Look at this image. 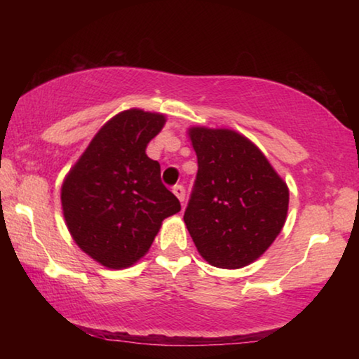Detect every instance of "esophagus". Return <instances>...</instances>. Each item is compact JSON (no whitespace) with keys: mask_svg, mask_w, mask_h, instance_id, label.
<instances>
[{"mask_svg":"<svg viewBox=\"0 0 359 359\" xmlns=\"http://www.w3.org/2000/svg\"><path fill=\"white\" fill-rule=\"evenodd\" d=\"M172 191H174V194L175 196L179 198V201L184 204V201H185V188L182 187V185H175L174 188H172Z\"/></svg>","mask_w":359,"mask_h":359,"instance_id":"34e87169","label":"esophagus"}]
</instances>
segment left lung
<instances>
[{
	"label": "left lung",
	"mask_w": 359,
	"mask_h": 359,
	"mask_svg": "<svg viewBox=\"0 0 359 359\" xmlns=\"http://www.w3.org/2000/svg\"><path fill=\"white\" fill-rule=\"evenodd\" d=\"M198 172L184 220L201 257L239 269L280 233L288 188L257 145L231 130L191 128Z\"/></svg>",
	"instance_id": "obj_1"
}]
</instances>
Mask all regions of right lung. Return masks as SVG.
Instances as JSON below:
<instances>
[{
	"instance_id": "right-lung-1",
	"label": "right lung",
	"mask_w": 359,
	"mask_h": 359,
	"mask_svg": "<svg viewBox=\"0 0 359 359\" xmlns=\"http://www.w3.org/2000/svg\"><path fill=\"white\" fill-rule=\"evenodd\" d=\"M165 115L131 109L102 126L62 188L66 224L76 244L102 266L121 269L142 258L161 222L180 203L163 185L160 163L145 147Z\"/></svg>"
}]
</instances>
